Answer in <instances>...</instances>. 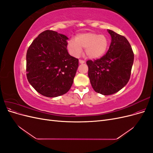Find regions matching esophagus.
<instances>
[{
    "mask_svg": "<svg viewBox=\"0 0 153 153\" xmlns=\"http://www.w3.org/2000/svg\"><path fill=\"white\" fill-rule=\"evenodd\" d=\"M79 62L80 63V64H84V62H85V61H83V60H79Z\"/></svg>",
    "mask_w": 153,
    "mask_h": 153,
    "instance_id": "1",
    "label": "esophagus"
}]
</instances>
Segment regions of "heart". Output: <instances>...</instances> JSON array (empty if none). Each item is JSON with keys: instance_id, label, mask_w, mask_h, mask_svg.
Segmentation results:
<instances>
[{"instance_id": "1", "label": "heart", "mask_w": 153, "mask_h": 153, "mask_svg": "<svg viewBox=\"0 0 153 153\" xmlns=\"http://www.w3.org/2000/svg\"><path fill=\"white\" fill-rule=\"evenodd\" d=\"M75 40L69 41L68 48L75 57H79L82 49L85 48V54L91 59H98L105 54L108 47V41L103 34L87 32L78 34Z\"/></svg>"}]
</instances>
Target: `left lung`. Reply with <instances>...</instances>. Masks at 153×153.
I'll list each match as a JSON object with an SVG mask.
<instances>
[{
	"label": "left lung",
	"instance_id": "obj_1",
	"mask_svg": "<svg viewBox=\"0 0 153 153\" xmlns=\"http://www.w3.org/2000/svg\"><path fill=\"white\" fill-rule=\"evenodd\" d=\"M107 31L112 38L107 52L99 59L86 62L92 88L105 96L115 93L127 84L134 61V53L127 39L113 30Z\"/></svg>",
	"mask_w": 153,
	"mask_h": 153
}]
</instances>
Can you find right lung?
I'll return each instance as SVG.
<instances>
[{"instance_id":"add662e5","label":"right lung","mask_w":153,"mask_h":153,"mask_svg":"<svg viewBox=\"0 0 153 153\" xmlns=\"http://www.w3.org/2000/svg\"><path fill=\"white\" fill-rule=\"evenodd\" d=\"M68 37L53 30L41 32L27 52L26 72L30 84L43 96L54 98L70 89L78 59L67 50Z\"/></svg>"}]
</instances>
